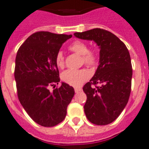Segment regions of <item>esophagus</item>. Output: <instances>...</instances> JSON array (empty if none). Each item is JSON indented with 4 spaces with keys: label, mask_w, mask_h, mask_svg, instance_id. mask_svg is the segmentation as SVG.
Instances as JSON below:
<instances>
[{
    "label": "esophagus",
    "mask_w": 149,
    "mask_h": 149,
    "mask_svg": "<svg viewBox=\"0 0 149 149\" xmlns=\"http://www.w3.org/2000/svg\"><path fill=\"white\" fill-rule=\"evenodd\" d=\"M82 91V88H75V92L76 93H78V92H81Z\"/></svg>",
    "instance_id": "34e87169"
}]
</instances>
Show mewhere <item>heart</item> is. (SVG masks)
Here are the masks:
<instances>
[{
	"instance_id": "1",
	"label": "heart",
	"mask_w": 149,
	"mask_h": 149,
	"mask_svg": "<svg viewBox=\"0 0 149 149\" xmlns=\"http://www.w3.org/2000/svg\"><path fill=\"white\" fill-rule=\"evenodd\" d=\"M69 49L82 56V62L88 67H95L99 61L98 52L95 50L88 49V45L82 41H74L69 46ZM55 63L59 68H63L65 66V59L61 51H58L55 56ZM90 72L86 69L81 70H68L61 75V79L63 82L70 86H79L88 80Z\"/></svg>"
}]
</instances>
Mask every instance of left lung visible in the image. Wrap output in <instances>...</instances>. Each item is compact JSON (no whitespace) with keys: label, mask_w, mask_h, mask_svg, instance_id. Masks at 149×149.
<instances>
[{"label":"left lung","mask_w":149,"mask_h":149,"mask_svg":"<svg viewBox=\"0 0 149 149\" xmlns=\"http://www.w3.org/2000/svg\"><path fill=\"white\" fill-rule=\"evenodd\" d=\"M74 36L93 40L100 47L99 66L82 88L87 96L84 111L91 123L109 124L119 117L130 95L132 68L129 51L118 37L105 29H92Z\"/></svg>","instance_id":"8db88e82"}]
</instances>
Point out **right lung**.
Wrapping results in <instances>:
<instances>
[{
  "label": "right lung",
  "mask_w": 149,
  "mask_h": 149,
  "mask_svg": "<svg viewBox=\"0 0 149 149\" xmlns=\"http://www.w3.org/2000/svg\"><path fill=\"white\" fill-rule=\"evenodd\" d=\"M71 35L36 32L17 51L14 77L19 101L31 118L42 127L59 124L67 115L74 88L62 82L55 63L56 54ZM53 87V92L49 91Z\"/></svg>",
  "instance_id": "obj_1"
}]
</instances>
